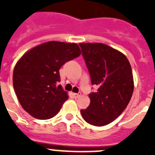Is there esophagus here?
I'll return each mask as SVG.
<instances>
[{"mask_svg":"<svg viewBox=\"0 0 155 155\" xmlns=\"http://www.w3.org/2000/svg\"><path fill=\"white\" fill-rule=\"evenodd\" d=\"M81 96V92H78V93H74V97L75 98H78V97H80Z\"/></svg>","mask_w":155,"mask_h":155,"instance_id":"obj_1","label":"esophagus"}]
</instances>
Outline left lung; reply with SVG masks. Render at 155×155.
Returning <instances> with one entry per match:
<instances>
[{"label":"left lung","mask_w":155,"mask_h":155,"mask_svg":"<svg viewBox=\"0 0 155 155\" xmlns=\"http://www.w3.org/2000/svg\"><path fill=\"white\" fill-rule=\"evenodd\" d=\"M92 85L89 106L81 109L83 118L96 126L111 123L127 107L134 92L131 66L122 53L103 43H80Z\"/></svg>","instance_id":"left-lung-1"}]
</instances>
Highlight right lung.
<instances>
[{
	"mask_svg": "<svg viewBox=\"0 0 155 155\" xmlns=\"http://www.w3.org/2000/svg\"><path fill=\"white\" fill-rule=\"evenodd\" d=\"M75 43L47 42L33 48L16 64L14 91L21 105L34 117L47 120L59 112L68 98L60 82L59 69L80 55Z\"/></svg>",
	"mask_w": 155,
	"mask_h": 155,
	"instance_id": "right-lung-1",
	"label": "right lung"
}]
</instances>
